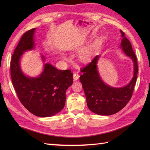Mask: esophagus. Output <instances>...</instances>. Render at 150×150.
<instances>
[{"mask_svg": "<svg viewBox=\"0 0 150 150\" xmlns=\"http://www.w3.org/2000/svg\"><path fill=\"white\" fill-rule=\"evenodd\" d=\"M79 75L77 73H73V79H74V81H77L78 79H79Z\"/></svg>", "mask_w": 150, "mask_h": 150, "instance_id": "esophagus-1", "label": "esophagus"}]
</instances>
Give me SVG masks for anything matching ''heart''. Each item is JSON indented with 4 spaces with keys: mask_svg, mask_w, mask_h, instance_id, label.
I'll list each match as a JSON object with an SVG mask.
<instances>
[{
    "mask_svg": "<svg viewBox=\"0 0 150 150\" xmlns=\"http://www.w3.org/2000/svg\"><path fill=\"white\" fill-rule=\"evenodd\" d=\"M93 55V46L91 45L82 48L78 54V58L81 62H88L91 58ZM62 57L64 59H66V56L63 54Z\"/></svg>",
    "mask_w": 150,
    "mask_h": 150,
    "instance_id": "obj_1",
    "label": "heart"
}]
</instances>
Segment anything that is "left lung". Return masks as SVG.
Segmentation results:
<instances>
[{"label":"left lung","instance_id":"left-lung-1","mask_svg":"<svg viewBox=\"0 0 150 150\" xmlns=\"http://www.w3.org/2000/svg\"><path fill=\"white\" fill-rule=\"evenodd\" d=\"M122 40L120 48L132 59L133 64V77L128 84L116 88L105 83L98 70L100 55L95 56L92 61L81 71L80 81L83 86L87 105L92 112L98 115H111L119 112L126 106L133 94L138 73L137 60L132 44L120 30Z\"/></svg>","mask_w":150,"mask_h":150}]
</instances>
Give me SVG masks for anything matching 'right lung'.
<instances>
[{
	"label": "right lung",
	"instance_id": "obj_1",
	"mask_svg": "<svg viewBox=\"0 0 150 150\" xmlns=\"http://www.w3.org/2000/svg\"><path fill=\"white\" fill-rule=\"evenodd\" d=\"M33 28L22 36L11 60L12 83L18 97L30 113L40 117L55 115L65 105L66 91L73 84L70 70H59L50 63L44 62L42 71L37 77H30L22 71L21 60L24 53L35 47Z\"/></svg>",
	"mask_w": 150,
	"mask_h": 150
}]
</instances>
